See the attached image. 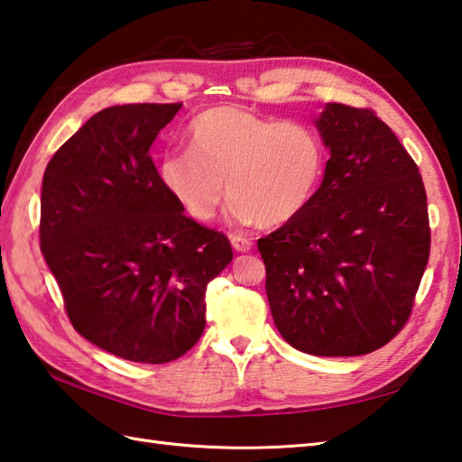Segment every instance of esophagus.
<instances>
[{
    "label": "esophagus",
    "instance_id": "34e87169",
    "mask_svg": "<svg viewBox=\"0 0 462 462\" xmlns=\"http://www.w3.org/2000/svg\"><path fill=\"white\" fill-rule=\"evenodd\" d=\"M230 242H232V248L236 252H250L252 250V242L250 238L242 236V234H232L230 236Z\"/></svg>",
    "mask_w": 462,
    "mask_h": 462
}]
</instances>
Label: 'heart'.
Wrapping results in <instances>:
<instances>
[{"label": "heart", "instance_id": "obj_1", "mask_svg": "<svg viewBox=\"0 0 462 462\" xmlns=\"http://www.w3.org/2000/svg\"><path fill=\"white\" fill-rule=\"evenodd\" d=\"M186 152L164 156V192L196 222L218 212L224 186L236 222L280 226L306 210L318 192L326 151L308 125L278 123L232 105L196 115L184 131Z\"/></svg>", "mask_w": 462, "mask_h": 462}]
</instances>
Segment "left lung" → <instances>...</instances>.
Masks as SVG:
<instances>
[{"label": "left lung", "mask_w": 462, "mask_h": 462, "mask_svg": "<svg viewBox=\"0 0 462 462\" xmlns=\"http://www.w3.org/2000/svg\"><path fill=\"white\" fill-rule=\"evenodd\" d=\"M329 161L306 210L258 240L282 337L319 357L365 356L409 319L430 250L427 192L395 133L367 109L328 103Z\"/></svg>", "instance_id": "1"}]
</instances>
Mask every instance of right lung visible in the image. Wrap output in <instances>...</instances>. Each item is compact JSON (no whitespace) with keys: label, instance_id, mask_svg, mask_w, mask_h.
Listing matches in <instances>:
<instances>
[{"label":"right lung","instance_id":"right-lung-1","mask_svg":"<svg viewBox=\"0 0 462 462\" xmlns=\"http://www.w3.org/2000/svg\"><path fill=\"white\" fill-rule=\"evenodd\" d=\"M182 103L93 115L49 161L39 238L73 328L136 363H169L200 339L206 286L232 262L222 232L186 218L151 146Z\"/></svg>","mask_w":462,"mask_h":462}]
</instances>
